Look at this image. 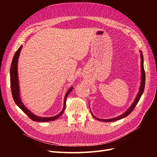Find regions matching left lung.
<instances>
[{"label": "left lung", "instance_id": "8db88e82", "mask_svg": "<svg viewBox=\"0 0 157 157\" xmlns=\"http://www.w3.org/2000/svg\"><path fill=\"white\" fill-rule=\"evenodd\" d=\"M140 53H141V85H140V91H139L138 94H137L134 103L132 104V105L130 107V108L128 109V110L124 113L122 114L121 115L118 116L117 117L110 118V119H101V118H97L96 117H94L92 115H92L94 116V117L95 118H96L97 120H98L99 121H103V122H113V121H116L122 119V118L127 117L128 115H130V114L132 112V111L134 109L136 105H137V103H138L141 96H142V94H143V93H144V88H145V73L144 67V56H143V54H142L141 52H140Z\"/></svg>", "mask_w": 157, "mask_h": 157}]
</instances>
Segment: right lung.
Here are the masks:
<instances>
[{
  "instance_id": "1",
  "label": "right lung",
  "mask_w": 157,
  "mask_h": 157,
  "mask_svg": "<svg viewBox=\"0 0 157 157\" xmlns=\"http://www.w3.org/2000/svg\"><path fill=\"white\" fill-rule=\"evenodd\" d=\"M22 48V46H21L20 48L17 49V50L15 54L13 56V58L12 61L11 67H10V86H11V90H12V97L14 101L16 103V105L20 107L21 110L24 112L26 115L29 117L33 121L36 122H49L54 121L57 118H59L61 115H62L63 111H65V105H66V99L68 96V95L70 94V92L72 91L73 88V86H71L69 90L66 93L65 98H64V104H63V108L62 111L59 113L58 115H57L54 117H41L36 116L34 115L31 111H30L22 103L21 99H20V88H19V82H18V75H17V62H18V58L20 56V54L21 50Z\"/></svg>"
}]
</instances>
